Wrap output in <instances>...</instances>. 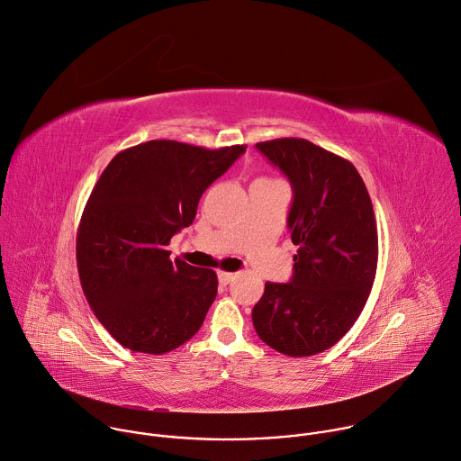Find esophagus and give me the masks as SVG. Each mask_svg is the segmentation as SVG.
I'll list each match as a JSON object with an SVG mask.
<instances>
[{
  "label": "esophagus",
  "mask_w": 461,
  "mask_h": 461,
  "mask_svg": "<svg viewBox=\"0 0 461 461\" xmlns=\"http://www.w3.org/2000/svg\"><path fill=\"white\" fill-rule=\"evenodd\" d=\"M218 279H220L221 285H229V283H232L236 279V274H232V272H218Z\"/></svg>",
  "instance_id": "34e87169"
}]
</instances>
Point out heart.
Instances as JSON below:
<instances>
[{
    "label": "heart",
    "instance_id": "obj_1",
    "mask_svg": "<svg viewBox=\"0 0 461 461\" xmlns=\"http://www.w3.org/2000/svg\"><path fill=\"white\" fill-rule=\"evenodd\" d=\"M259 180H268V178H259Z\"/></svg>",
    "mask_w": 461,
    "mask_h": 461
}]
</instances>
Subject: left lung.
<instances>
[{"label":"left lung","mask_w":461,"mask_h":461,"mask_svg":"<svg viewBox=\"0 0 461 461\" xmlns=\"http://www.w3.org/2000/svg\"><path fill=\"white\" fill-rule=\"evenodd\" d=\"M256 148L292 184L288 229L297 254L290 283H265L252 322L276 351L317 355L349 331L369 297L378 261L371 198L349 160L310 140Z\"/></svg>","instance_id":"1"}]
</instances>
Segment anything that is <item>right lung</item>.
I'll return each mask as SVG.
<instances>
[{
    "label": "right lung",
    "mask_w": 461,
    "mask_h": 461,
    "mask_svg": "<svg viewBox=\"0 0 461 461\" xmlns=\"http://www.w3.org/2000/svg\"><path fill=\"white\" fill-rule=\"evenodd\" d=\"M245 149L149 140L103 171L77 229V268L95 317L124 348L162 355L200 330L218 276L171 261L167 245Z\"/></svg>",
    "instance_id": "obj_1"
}]
</instances>
